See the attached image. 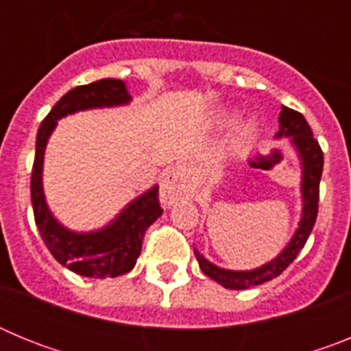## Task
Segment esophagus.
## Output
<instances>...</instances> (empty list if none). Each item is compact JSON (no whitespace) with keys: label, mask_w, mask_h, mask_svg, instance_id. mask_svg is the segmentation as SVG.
Here are the masks:
<instances>
[{"label":"esophagus","mask_w":351,"mask_h":351,"mask_svg":"<svg viewBox=\"0 0 351 351\" xmlns=\"http://www.w3.org/2000/svg\"><path fill=\"white\" fill-rule=\"evenodd\" d=\"M186 184H184V176H182V170L179 167H172L167 173V178L163 179L160 188L161 202L165 206H173L178 202L179 198L184 195Z\"/></svg>","instance_id":"esophagus-1"}]
</instances>
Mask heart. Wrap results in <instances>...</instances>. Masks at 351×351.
Instances as JSON below:
<instances>
[{"mask_svg":"<svg viewBox=\"0 0 351 351\" xmlns=\"http://www.w3.org/2000/svg\"><path fill=\"white\" fill-rule=\"evenodd\" d=\"M235 117H237L235 110H221L214 119V125L218 126L219 130H225L234 125ZM256 130H258V125H256L255 117H244V119L239 121L237 126H235V141H237V144H250L255 138Z\"/></svg>","mask_w":351,"mask_h":351,"instance_id":"1","label":"heart"}]
</instances>
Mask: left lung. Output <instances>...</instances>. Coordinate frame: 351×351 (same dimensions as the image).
I'll list each match as a JSON object with an SVG mask.
<instances>
[{"instance_id":"obj_1","label":"left lung","mask_w":351,"mask_h":351,"mask_svg":"<svg viewBox=\"0 0 351 351\" xmlns=\"http://www.w3.org/2000/svg\"><path fill=\"white\" fill-rule=\"evenodd\" d=\"M280 130L276 132L274 138H290L291 145L295 149L297 156L302 169V178H300V198H302V214L297 226L295 234L291 235L287 246L283 247L280 255L272 258L271 262L263 263L260 267L251 269V271H230L214 265L213 262L206 258L198 250H195L197 262L206 276L210 280L219 283L221 287L230 288V290H246V288L256 287L265 281H271L281 274L285 269L290 265L299 251L302 250L318 214V195H320V179L322 170H324V153H322L318 142L313 138V132L309 128L308 121L304 119L302 114L295 112L288 107H281L280 112Z\"/></svg>"}]
</instances>
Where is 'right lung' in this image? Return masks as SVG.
Returning <instances> with one entry per match:
<instances>
[{
  "instance_id": "1",
  "label": "right lung",
  "mask_w": 351,
  "mask_h": 351,
  "mask_svg": "<svg viewBox=\"0 0 351 351\" xmlns=\"http://www.w3.org/2000/svg\"><path fill=\"white\" fill-rule=\"evenodd\" d=\"M132 101L123 80L101 79L71 89L52 107L36 133V153L31 173V202L43 243L58 262L86 278H116L132 271L142 250V239L163 209L158 200V184L144 191L98 230L75 232L56 219L43 193V156L58 121L70 114L128 105Z\"/></svg>"
}]
</instances>
